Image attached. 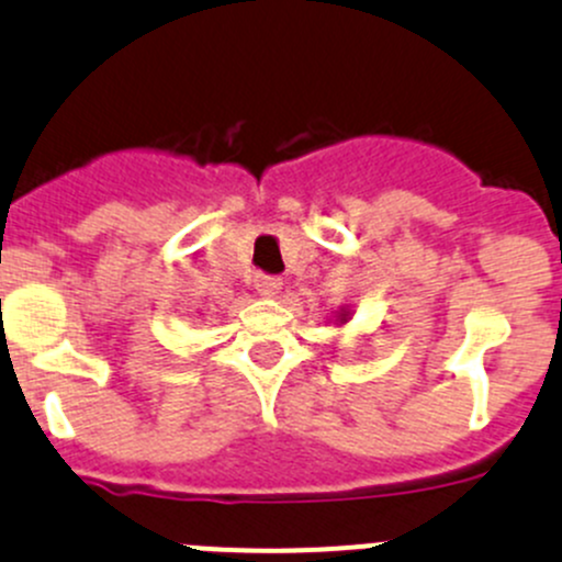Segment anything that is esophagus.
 Listing matches in <instances>:
<instances>
[{
    "label": "esophagus",
    "instance_id": "1",
    "mask_svg": "<svg viewBox=\"0 0 562 562\" xmlns=\"http://www.w3.org/2000/svg\"><path fill=\"white\" fill-rule=\"evenodd\" d=\"M255 288H258L260 296H274V293L282 288V280H280V277L258 274V277H255Z\"/></svg>",
    "mask_w": 562,
    "mask_h": 562
}]
</instances>
